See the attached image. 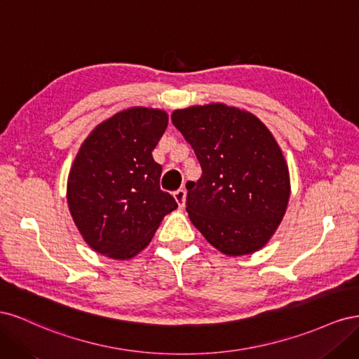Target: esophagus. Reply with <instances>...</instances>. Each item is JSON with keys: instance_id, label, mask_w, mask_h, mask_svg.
<instances>
[{"instance_id": "34e87169", "label": "esophagus", "mask_w": 359, "mask_h": 359, "mask_svg": "<svg viewBox=\"0 0 359 359\" xmlns=\"http://www.w3.org/2000/svg\"><path fill=\"white\" fill-rule=\"evenodd\" d=\"M173 198H175L177 203L182 208V206L186 205V190L178 189L177 191H173Z\"/></svg>"}]
</instances>
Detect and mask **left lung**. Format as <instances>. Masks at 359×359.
<instances>
[{
	"label": "left lung",
	"instance_id": "left-lung-1",
	"mask_svg": "<svg viewBox=\"0 0 359 359\" xmlns=\"http://www.w3.org/2000/svg\"><path fill=\"white\" fill-rule=\"evenodd\" d=\"M172 123L196 154L202 177L187 182V212L227 256L262 248L286 212L290 181L283 153L253 114L223 103L190 106Z\"/></svg>",
	"mask_w": 359,
	"mask_h": 359
}]
</instances>
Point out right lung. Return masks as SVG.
I'll return each instance as SVG.
<instances>
[{
	"label": "right lung",
	"instance_id": "obj_1",
	"mask_svg": "<svg viewBox=\"0 0 359 359\" xmlns=\"http://www.w3.org/2000/svg\"><path fill=\"white\" fill-rule=\"evenodd\" d=\"M168 114L130 107L97 126L69 173V210L85 243L112 259H132L149 244L163 217L178 208L160 189L153 149Z\"/></svg>",
	"mask_w": 359,
	"mask_h": 359
}]
</instances>
